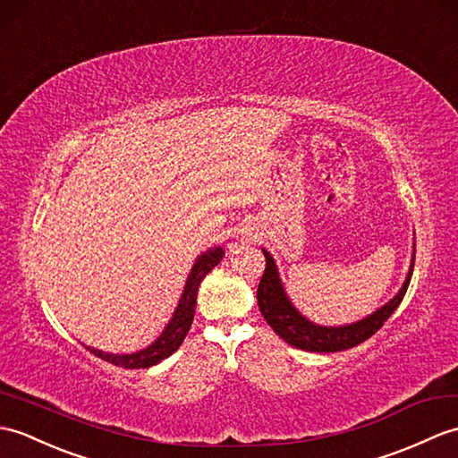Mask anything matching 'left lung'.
Here are the masks:
<instances>
[{
	"label": "left lung",
	"instance_id": "left-lung-1",
	"mask_svg": "<svg viewBox=\"0 0 458 458\" xmlns=\"http://www.w3.org/2000/svg\"><path fill=\"white\" fill-rule=\"evenodd\" d=\"M261 251L265 255V273L258 286L259 310L265 320H267V324L273 327V332L283 337L286 344L296 349L310 351V353H334V351L351 349L363 344L370 335H375L382 327V324H385L400 306L411 279L413 261H416V243H413V253L406 281L402 283V289L392 296L386 304H382L378 310L353 324L320 326L310 322L304 314L299 312V308L293 304L289 294L284 291V284L281 281L277 263H275L273 255L265 248Z\"/></svg>",
	"mask_w": 458,
	"mask_h": 458
}]
</instances>
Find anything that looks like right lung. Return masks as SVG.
I'll use <instances>...</instances> for the list:
<instances>
[{
	"label": "right lung",
	"mask_w": 458,
	"mask_h": 458,
	"mask_svg": "<svg viewBox=\"0 0 458 458\" xmlns=\"http://www.w3.org/2000/svg\"><path fill=\"white\" fill-rule=\"evenodd\" d=\"M222 258H225V250H222L220 246L208 248L207 251L199 255L193 263V267H191V271H189L183 293H181V299L175 306L172 318H169V322L164 327V332L159 334L157 339H154V342L148 347H144L140 351H134V353H123V355L121 353H107V351L95 349L89 345H85V347H88L95 357L107 360V363H113L116 367H124V369H148L152 365H157L159 360L167 359L169 355H174L179 349V345L183 344L191 324H193L199 286H200V283H203L207 275L222 261Z\"/></svg>",
	"instance_id": "1"
}]
</instances>
